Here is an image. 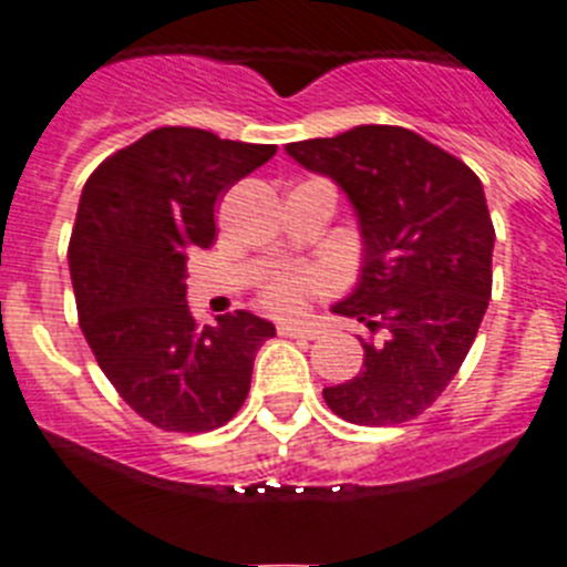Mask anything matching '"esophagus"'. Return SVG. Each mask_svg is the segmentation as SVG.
Instances as JSON below:
<instances>
[{
  "label": "esophagus",
  "mask_w": 567,
  "mask_h": 567,
  "mask_svg": "<svg viewBox=\"0 0 567 567\" xmlns=\"http://www.w3.org/2000/svg\"><path fill=\"white\" fill-rule=\"evenodd\" d=\"M280 338H303V340H312L315 338V329H303V327H278Z\"/></svg>",
  "instance_id": "34e87169"
}]
</instances>
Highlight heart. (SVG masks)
<instances>
[{
    "mask_svg": "<svg viewBox=\"0 0 567 567\" xmlns=\"http://www.w3.org/2000/svg\"><path fill=\"white\" fill-rule=\"evenodd\" d=\"M327 284V275L320 272H289L278 275L264 287L260 292V303L269 309V312L280 315V318H292L303 309V298L312 289H320Z\"/></svg>",
    "mask_w": 567,
    "mask_h": 567,
    "instance_id": "1",
    "label": "heart"
}]
</instances>
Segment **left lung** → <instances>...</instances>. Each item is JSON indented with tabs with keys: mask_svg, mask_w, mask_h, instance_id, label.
Wrapping results in <instances>:
<instances>
[{
	"mask_svg": "<svg viewBox=\"0 0 567 567\" xmlns=\"http://www.w3.org/2000/svg\"><path fill=\"white\" fill-rule=\"evenodd\" d=\"M329 175L358 213V287L332 312L358 318V378L323 389L338 417L394 425L423 414L460 372L491 298L494 224L483 184L452 153L392 124L287 144Z\"/></svg>",
	"mask_w": 567,
	"mask_h": 567,
	"instance_id": "obj_1",
	"label": "left lung"
}]
</instances>
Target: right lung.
Masks as SVG:
<instances>
[{"label":"right lung","instance_id":"1","mask_svg":"<svg viewBox=\"0 0 567 567\" xmlns=\"http://www.w3.org/2000/svg\"><path fill=\"white\" fill-rule=\"evenodd\" d=\"M275 144L158 127L87 178L68 260L79 327L135 414L164 432H213L238 414L269 320L221 315L202 327L187 303V258L215 240V204L267 164Z\"/></svg>","mask_w":567,"mask_h":567}]
</instances>
